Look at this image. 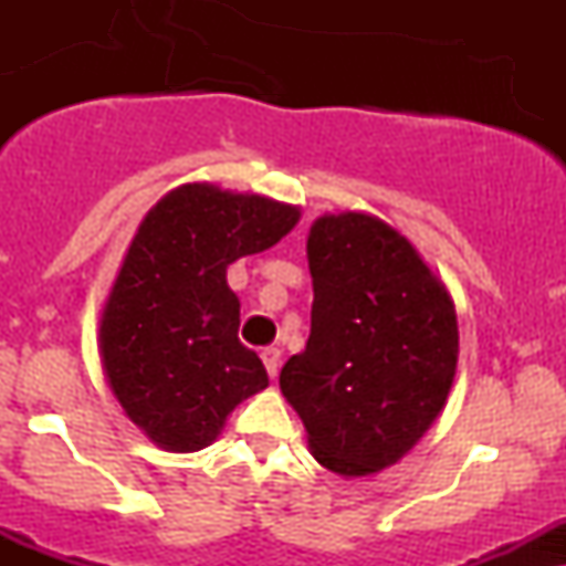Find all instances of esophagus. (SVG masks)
I'll use <instances>...</instances> for the list:
<instances>
[{
	"mask_svg": "<svg viewBox=\"0 0 566 566\" xmlns=\"http://www.w3.org/2000/svg\"><path fill=\"white\" fill-rule=\"evenodd\" d=\"M260 356H262V364H265L268 375H271V378H276L279 364H282V350H279V347H262Z\"/></svg>",
	"mask_w": 566,
	"mask_h": 566,
	"instance_id": "esophagus-1",
	"label": "esophagus"
}]
</instances>
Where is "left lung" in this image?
Listing matches in <instances>:
<instances>
[{
	"label": "left lung",
	"mask_w": 566,
	"mask_h": 566,
	"mask_svg": "<svg viewBox=\"0 0 566 566\" xmlns=\"http://www.w3.org/2000/svg\"><path fill=\"white\" fill-rule=\"evenodd\" d=\"M312 331L279 375L319 465L364 476L419 441L458 367V317L416 249L367 213L323 216L306 243Z\"/></svg>",
	"instance_id": "left-lung-1"
}]
</instances>
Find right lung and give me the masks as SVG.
Instances as JSON below:
<instances>
[{
  "mask_svg": "<svg viewBox=\"0 0 566 566\" xmlns=\"http://www.w3.org/2000/svg\"><path fill=\"white\" fill-rule=\"evenodd\" d=\"M298 208L188 182L142 221L101 323L112 391L128 419L169 452L216 441L241 399L268 386L238 339L241 304L227 265L282 241Z\"/></svg>",
  "mask_w": 566,
  "mask_h": 566,
  "instance_id": "right-lung-1",
  "label": "right lung"
}]
</instances>
